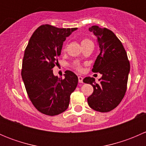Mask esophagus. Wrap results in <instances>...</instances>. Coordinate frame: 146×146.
Here are the masks:
<instances>
[{
	"label": "esophagus",
	"mask_w": 146,
	"mask_h": 146,
	"mask_svg": "<svg viewBox=\"0 0 146 146\" xmlns=\"http://www.w3.org/2000/svg\"><path fill=\"white\" fill-rule=\"evenodd\" d=\"M82 80H83L82 77H81V76H78V82H80V83H83Z\"/></svg>",
	"instance_id": "1"
}]
</instances>
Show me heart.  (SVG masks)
Here are the masks:
<instances>
[{
    "instance_id": "obj_1",
    "label": "heart",
    "mask_w": 146,
    "mask_h": 146,
    "mask_svg": "<svg viewBox=\"0 0 146 146\" xmlns=\"http://www.w3.org/2000/svg\"><path fill=\"white\" fill-rule=\"evenodd\" d=\"M91 42V41L89 40V39H82V40L81 44H82V43H86V42ZM76 68V69H78V70H80V67L78 66V65H77Z\"/></svg>"
}]
</instances>
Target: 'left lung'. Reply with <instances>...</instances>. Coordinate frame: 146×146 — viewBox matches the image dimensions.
<instances>
[{
    "mask_svg": "<svg viewBox=\"0 0 146 146\" xmlns=\"http://www.w3.org/2000/svg\"><path fill=\"white\" fill-rule=\"evenodd\" d=\"M98 38L100 54L92 71L102 76L97 83L94 78L86 77L83 82L90 83L94 91L88 98L90 107L95 111L108 112L119 105L127 88L130 64L121 41L113 32L97 25L89 28Z\"/></svg>",
    "mask_w": 146,
    "mask_h": 146,
    "instance_id": "obj_1",
    "label": "left lung"
}]
</instances>
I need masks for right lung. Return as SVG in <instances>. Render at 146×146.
I'll use <instances>...</instances> for the list:
<instances>
[{
  "instance_id": "add662e5",
  "label": "right lung",
  "mask_w": 146,
  "mask_h": 146,
  "mask_svg": "<svg viewBox=\"0 0 146 146\" xmlns=\"http://www.w3.org/2000/svg\"><path fill=\"white\" fill-rule=\"evenodd\" d=\"M78 28H58L43 25L34 32L25 51L22 78L35 108L42 114L55 116L68 109L70 94L78 85L77 76L66 70L58 78L52 68L58 62L63 43Z\"/></svg>"
}]
</instances>
